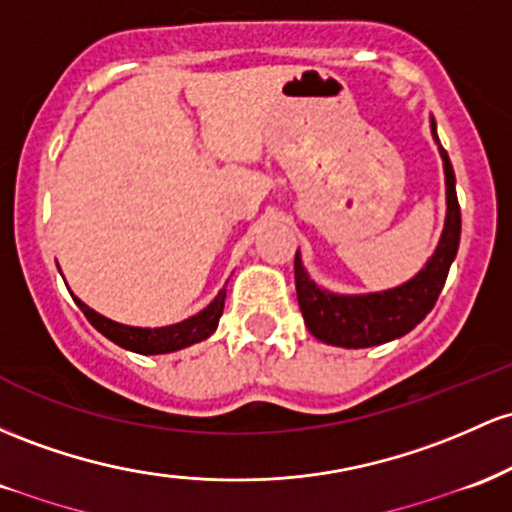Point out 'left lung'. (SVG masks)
Instances as JSON below:
<instances>
[{
	"label": "left lung",
	"mask_w": 512,
	"mask_h": 512,
	"mask_svg": "<svg viewBox=\"0 0 512 512\" xmlns=\"http://www.w3.org/2000/svg\"><path fill=\"white\" fill-rule=\"evenodd\" d=\"M430 130H433V140L438 142L442 169H445L447 215L438 249L409 283L384 292H367V295H336V292L324 290L314 283L304 271L300 251L295 254V287L304 324L314 338L329 343V346L370 348L394 341V338H401L404 333L416 329L438 302L459 249L462 215H459L455 193V171H452L450 157L440 145L433 118H430Z\"/></svg>",
	"instance_id": "8db88e82"
}]
</instances>
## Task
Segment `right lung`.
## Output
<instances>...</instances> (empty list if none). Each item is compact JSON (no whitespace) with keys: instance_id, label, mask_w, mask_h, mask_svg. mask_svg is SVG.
I'll return each instance as SVG.
<instances>
[{"instance_id":"obj_1","label":"right lung","mask_w":512,"mask_h":512,"mask_svg":"<svg viewBox=\"0 0 512 512\" xmlns=\"http://www.w3.org/2000/svg\"><path fill=\"white\" fill-rule=\"evenodd\" d=\"M225 297H227V290H220L215 300H212L203 312H198L195 317L183 319L179 324L162 326V329H140V326L118 324V321L106 319L103 314L94 312L91 307H86L79 297H74V302H77V307L82 309L84 317L91 321V326H94L99 333H103L108 341L116 343V346L140 355H162V353H174V350L188 348L193 346V343H200L208 336H212L217 329V321L222 317V309H225Z\"/></svg>"}]
</instances>
